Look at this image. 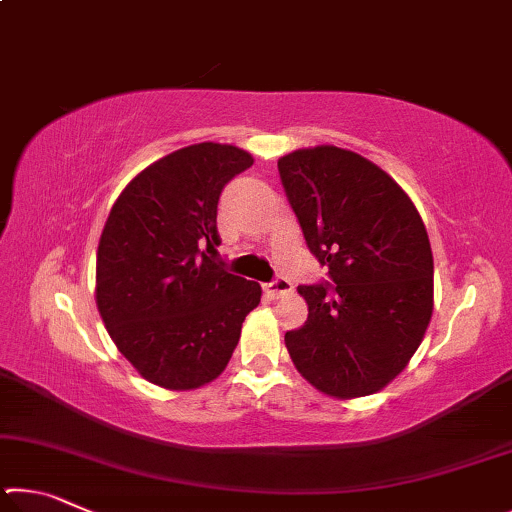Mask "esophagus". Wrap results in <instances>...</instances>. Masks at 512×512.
Listing matches in <instances>:
<instances>
[{
    "mask_svg": "<svg viewBox=\"0 0 512 512\" xmlns=\"http://www.w3.org/2000/svg\"><path fill=\"white\" fill-rule=\"evenodd\" d=\"M291 289H293V287H291V282L287 280V277H275V280L264 284V291H266L271 298L287 296V293H291Z\"/></svg>",
    "mask_w": 512,
    "mask_h": 512,
    "instance_id": "34e87169",
    "label": "esophagus"
}]
</instances>
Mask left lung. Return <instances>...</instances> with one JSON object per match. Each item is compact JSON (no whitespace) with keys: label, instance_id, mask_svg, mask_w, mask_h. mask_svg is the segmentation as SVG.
Wrapping results in <instances>:
<instances>
[{"label":"left lung","instance_id":"left-lung-1","mask_svg":"<svg viewBox=\"0 0 512 512\" xmlns=\"http://www.w3.org/2000/svg\"><path fill=\"white\" fill-rule=\"evenodd\" d=\"M309 253L335 282L300 284L309 316L284 343L320 393L363 397L404 370L433 311L427 230L404 189L361 155L316 146L277 160Z\"/></svg>","mask_w":512,"mask_h":512}]
</instances>
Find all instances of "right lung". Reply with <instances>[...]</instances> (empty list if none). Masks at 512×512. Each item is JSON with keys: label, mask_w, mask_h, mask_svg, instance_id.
I'll return each mask as SVG.
<instances>
[{"label": "right lung", "mask_w": 512, "mask_h": 512, "mask_svg": "<svg viewBox=\"0 0 512 512\" xmlns=\"http://www.w3.org/2000/svg\"><path fill=\"white\" fill-rule=\"evenodd\" d=\"M253 167L246 151L203 142L153 162L112 205L97 253V307L110 339L151 384L189 391L216 379L262 287L228 273L216 207Z\"/></svg>", "instance_id": "right-lung-1"}]
</instances>
